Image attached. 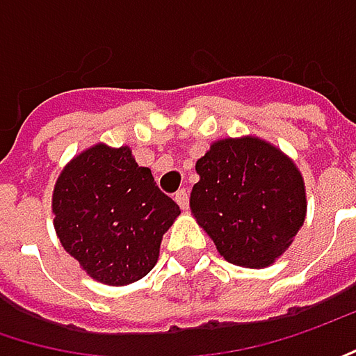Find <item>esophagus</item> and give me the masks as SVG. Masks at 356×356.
Returning <instances> with one entry per match:
<instances>
[{
	"label": "esophagus",
	"instance_id": "34e87169",
	"mask_svg": "<svg viewBox=\"0 0 356 356\" xmlns=\"http://www.w3.org/2000/svg\"><path fill=\"white\" fill-rule=\"evenodd\" d=\"M174 200L180 204V209L182 211H188V191L186 188H182V191H178L174 194Z\"/></svg>",
	"mask_w": 356,
	"mask_h": 356
}]
</instances>
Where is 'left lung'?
Wrapping results in <instances>:
<instances>
[{
  "label": "left lung",
  "instance_id": "8db88e82",
  "mask_svg": "<svg viewBox=\"0 0 356 356\" xmlns=\"http://www.w3.org/2000/svg\"><path fill=\"white\" fill-rule=\"evenodd\" d=\"M196 172L192 215L229 264L259 269L292 245L306 218V188L275 145L259 138L218 140Z\"/></svg>",
  "mask_w": 356,
  "mask_h": 356
}]
</instances>
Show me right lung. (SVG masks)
Returning <instances> with one entry per match:
<instances>
[{
  "mask_svg": "<svg viewBox=\"0 0 356 356\" xmlns=\"http://www.w3.org/2000/svg\"><path fill=\"white\" fill-rule=\"evenodd\" d=\"M54 229L63 247L92 280L134 284L160 255L180 207L154 182L127 145L97 143L64 168L52 194Z\"/></svg>",
  "mask_w": 356,
  "mask_h": 356,
  "instance_id": "1",
  "label": "right lung"
}]
</instances>
